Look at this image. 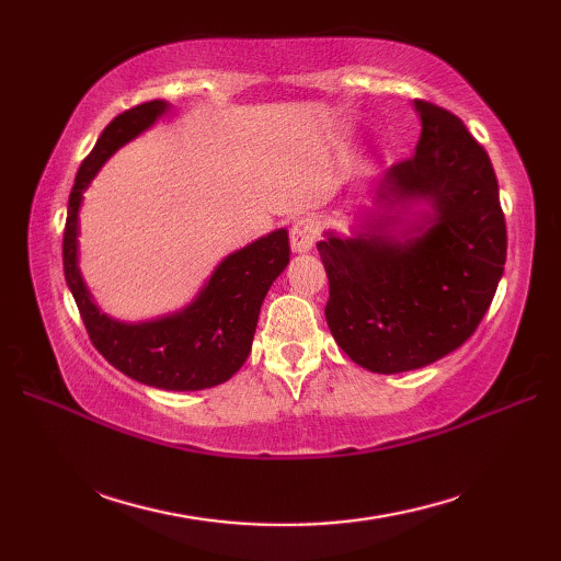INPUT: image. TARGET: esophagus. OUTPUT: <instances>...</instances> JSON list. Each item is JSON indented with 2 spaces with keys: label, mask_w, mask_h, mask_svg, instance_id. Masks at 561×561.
<instances>
[{
  "label": "esophagus",
  "mask_w": 561,
  "mask_h": 561,
  "mask_svg": "<svg viewBox=\"0 0 561 561\" xmlns=\"http://www.w3.org/2000/svg\"><path fill=\"white\" fill-rule=\"evenodd\" d=\"M318 221L313 217H304L291 226V250L294 253H308L316 245Z\"/></svg>",
  "instance_id": "34e87169"
}]
</instances>
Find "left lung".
Segmentation results:
<instances>
[{
	"label": "left lung",
	"instance_id": "left-lung-1",
	"mask_svg": "<svg viewBox=\"0 0 561 561\" xmlns=\"http://www.w3.org/2000/svg\"><path fill=\"white\" fill-rule=\"evenodd\" d=\"M422 135L414 157L376 183L378 209L424 199L434 214L400 238L402 217L362 224L354 236L328 231L318 243L332 337L374 374H402L458 350L490 308L506 262L499 183L482 145L458 115L414 101Z\"/></svg>",
	"mask_w": 561,
	"mask_h": 561
}]
</instances>
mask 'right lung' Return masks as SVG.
<instances>
[{
  "instance_id": "add662e5",
  "label": "right lung",
  "mask_w": 561,
  "mask_h": 561,
  "mask_svg": "<svg viewBox=\"0 0 561 561\" xmlns=\"http://www.w3.org/2000/svg\"><path fill=\"white\" fill-rule=\"evenodd\" d=\"M165 111V101H147L113 117L83 159L69 195L62 241L65 279L93 347L117 371L161 390H205L229 380L248 359L260 306L272 282L289 265L287 229L236 250L221 260L193 304L147 323H121L101 313L77 267L81 193L117 149L149 129Z\"/></svg>"
}]
</instances>
